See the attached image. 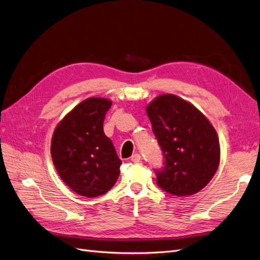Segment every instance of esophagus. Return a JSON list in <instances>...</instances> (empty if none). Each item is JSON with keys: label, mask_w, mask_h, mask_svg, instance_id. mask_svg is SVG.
I'll return each instance as SVG.
<instances>
[{"label": "esophagus", "mask_w": 260, "mask_h": 260, "mask_svg": "<svg viewBox=\"0 0 260 260\" xmlns=\"http://www.w3.org/2000/svg\"><path fill=\"white\" fill-rule=\"evenodd\" d=\"M140 160H141V156H140V154H138V153H136V154L131 156V161L134 163H139V162H140Z\"/></svg>", "instance_id": "obj_1"}]
</instances>
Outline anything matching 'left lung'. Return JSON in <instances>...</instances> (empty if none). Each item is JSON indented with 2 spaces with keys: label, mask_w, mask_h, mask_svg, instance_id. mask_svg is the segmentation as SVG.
<instances>
[{
  "label": "left lung",
  "mask_w": 260,
  "mask_h": 260,
  "mask_svg": "<svg viewBox=\"0 0 260 260\" xmlns=\"http://www.w3.org/2000/svg\"><path fill=\"white\" fill-rule=\"evenodd\" d=\"M147 113L164 156L163 169L155 171L157 185L175 196L200 192L219 164V141L212 123L192 104L171 93L151 101Z\"/></svg>",
  "instance_id": "1"
}]
</instances>
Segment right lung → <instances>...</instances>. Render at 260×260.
Returning <instances> with one entry per match:
<instances>
[{"label": "right lung", "mask_w": 260, "mask_h": 260, "mask_svg": "<svg viewBox=\"0 0 260 260\" xmlns=\"http://www.w3.org/2000/svg\"><path fill=\"white\" fill-rule=\"evenodd\" d=\"M106 98L91 97L67 113L54 131L50 153L60 179L86 198L103 195L115 185L121 160L104 132L111 107Z\"/></svg>", "instance_id": "right-lung-1"}]
</instances>
